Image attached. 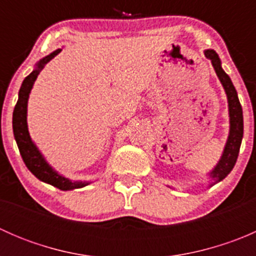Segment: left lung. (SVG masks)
I'll list each match as a JSON object with an SVG mask.
<instances>
[{"instance_id": "8db88e82", "label": "left lung", "mask_w": 256, "mask_h": 256, "mask_svg": "<svg viewBox=\"0 0 256 256\" xmlns=\"http://www.w3.org/2000/svg\"><path fill=\"white\" fill-rule=\"evenodd\" d=\"M204 54L209 60L212 62V66H213L216 76H218L219 80H220V82L223 84L229 102L230 132H229L228 141H226V148H224L223 156H222L220 161L216 164V168L210 172L212 178H213L216 182H219V180H224V178L230 174L234 164H236V158H238L240 144H242V130H244V126H242V110L233 82H232L228 74L222 69L218 54L214 50H212V49L206 50Z\"/></svg>"}]
</instances>
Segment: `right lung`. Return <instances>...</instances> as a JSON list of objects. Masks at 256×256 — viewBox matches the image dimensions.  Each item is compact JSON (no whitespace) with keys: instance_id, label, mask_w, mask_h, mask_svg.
<instances>
[{"instance_id":"1","label":"right lung","mask_w":256,"mask_h":256,"mask_svg":"<svg viewBox=\"0 0 256 256\" xmlns=\"http://www.w3.org/2000/svg\"><path fill=\"white\" fill-rule=\"evenodd\" d=\"M60 50L62 49H56V50H54L53 53H50L49 56H46V58H43L42 60L38 63L37 69L33 70L30 76H26V79L23 80L22 86H20V94H18L17 104L14 110L12 125H14V138H16L17 141L20 154V156H22L23 162L26 164L27 168L30 170L38 180H43V182L46 183H49V184L54 186V187L59 188V190H69L84 187L86 183L72 182L68 178L59 176L56 171H53L52 167L44 161L42 154H40L37 147L33 144L27 128V102L30 90H32L33 82L37 79L40 72L44 68L46 64H47L49 60H52L56 54L60 53Z\"/></svg>"}]
</instances>
